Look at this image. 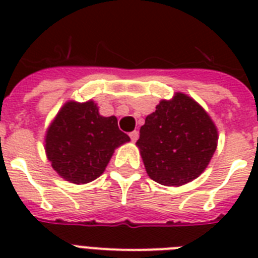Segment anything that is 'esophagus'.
I'll use <instances>...</instances> for the list:
<instances>
[{"label":"esophagus","instance_id":"34e87169","mask_svg":"<svg viewBox=\"0 0 258 258\" xmlns=\"http://www.w3.org/2000/svg\"><path fill=\"white\" fill-rule=\"evenodd\" d=\"M130 138H131V141L137 142L138 138H139V133L138 131H133V133H130Z\"/></svg>","mask_w":258,"mask_h":258}]
</instances>
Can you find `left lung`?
<instances>
[{"label":"left lung","instance_id":"left-lung-1","mask_svg":"<svg viewBox=\"0 0 258 258\" xmlns=\"http://www.w3.org/2000/svg\"><path fill=\"white\" fill-rule=\"evenodd\" d=\"M218 133L208 112L184 93L162 100L146 117L137 146L146 171L165 186H182L200 176L217 149Z\"/></svg>","mask_w":258,"mask_h":258}]
</instances>
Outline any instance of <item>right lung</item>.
<instances>
[{
	"mask_svg": "<svg viewBox=\"0 0 258 258\" xmlns=\"http://www.w3.org/2000/svg\"><path fill=\"white\" fill-rule=\"evenodd\" d=\"M128 141L116 117L101 116L95 101H68L46 131L45 153L61 178L84 184L100 176L115 149Z\"/></svg>",
	"mask_w": 258,
	"mask_h": 258,
	"instance_id": "obj_1",
	"label": "right lung"
}]
</instances>
